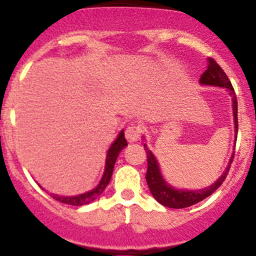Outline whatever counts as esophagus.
<instances>
[{
  "label": "esophagus",
  "mask_w": 256,
  "mask_h": 256,
  "mask_svg": "<svg viewBox=\"0 0 256 256\" xmlns=\"http://www.w3.org/2000/svg\"><path fill=\"white\" fill-rule=\"evenodd\" d=\"M142 128L137 126H130L126 130V138L128 140V142H136L138 141L140 137H141Z\"/></svg>",
  "instance_id": "esophagus-1"
}]
</instances>
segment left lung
<instances>
[{"mask_svg":"<svg viewBox=\"0 0 256 256\" xmlns=\"http://www.w3.org/2000/svg\"><path fill=\"white\" fill-rule=\"evenodd\" d=\"M200 83L201 84L206 86H218V87H224L230 91V94L232 96V101H234V128H236V132L238 130V123H237V97L234 94V90L230 84V79H228L227 74L223 72L220 66L218 65L214 58H209V64H208L206 70L204 73L201 74L200 76ZM144 150H146V156H148V173H146V180H148V188H150L151 194H152L154 198H155L158 202H160L162 205L166 208H173V209H183V208H188L192 205L198 204L200 201H202L204 198H206L208 196H210L212 192L216 191L218 187L222 186V183L224 182V180L227 178V174L230 172V162L234 156L230 158V165L227 166L226 172L223 173L220 178L216 180L214 184L206 187L204 190H196V191H191V190H176L173 187H170L168 183L165 182L162 177V173H160L159 164L156 162L155 156L152 155L148 148H146V146H144Z\"/></svg>","mask_w":256,"mask_h":256,"instance_id":"left-lung-1","label":"left lung"}]
</instances>
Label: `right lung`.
I'll use <instances>...</instances> for the list:
<instances>
[{"label": "right lung", "mask_w": 256, "mask_h": 256, "mask_svg": "<svg viewBox=\"0 0 256 256\" xmlns=\"http://www.w3.org/2000/svg\"><path fill=\"white\" fill-rule=\"evenodd\" d=\"M126 140L124 137V132L122 130L118 136V138L115 140L114 144H112V148H108V156H106V164H105V172H104V176L101 178L100 183L96 188H94L92 191L86 192V194H82V195L78 196H55L52 195V198H55L56 201L61 202V204H66V205H73V206H82V205L90 204L92 201L96 200L98 196L104 192V190L106 188V186L108 184L110 180H112V170H114V165L115 162H116V158L119 155L122 150L126 146Z\"/></svg>", "instance_id": "right-lung-1"}]
</instances>
